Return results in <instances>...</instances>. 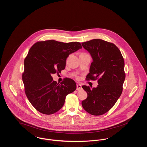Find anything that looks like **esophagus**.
Wrapping results in <instances>:
<instances>
[{
    "label": "esophagus",
    "instance_id": "obj_1",
    "mask_svg": "<svg viewBox=\"0 0 147 147\" xmlns=\"http://www.w3.org/2000/svg\"><path fill=\"white\" fill-rule=\"evenodd\" d=\"M77 90H82V87H81V85L80 84H77V88H76Z\"/></svg>",
    "mask_w": 147,
    "mask_h": 147
}]
</instances>
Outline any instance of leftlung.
Masks as SVG:
<instances>
[{
	"instance_id": "left-lung-1",
	"label": "left lung",
	"mask_w": 147,
	"mask_h": 147,
	"mask_svg": "<svg viewBox=\"0 0 147 147\" xmlns=\"http://www.w3.org/2000/svg\"><path fill=\"white\" fill-rule=\"evenodd\" d=\"M81 44L93 59L86 80L98 79L96 88L82 86L88 94L87 98L82 101V106L92 115H102L113 107L122 94L125 79L124 60L113 43L93 39Z\"/></svg>"
}]
</instances>
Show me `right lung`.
Returning a JSON list of instances; mask_svg holds the SVG:
<instances>
[{
    "mask_svg": "<svg viewBox=\"0 0 147 147\" xmlns=\"http://www.w3.org/2000/svg\"><path fill=\"white\" fill-rule=\"evenodd\" d=\"M81 48L79 42L53 40L38 42L30 48L24 61L22 80L29 102L40 113L52 115L58 112L67 94L76 90L74 80L66 78L57 84L52 75L64 69L67 57Z\"/></svg>",
    "mask_w": 147,
    "mask_h": 147,
    "instance_id": "right-lung-1",
    "label": "right lung"
}]
</instances>
